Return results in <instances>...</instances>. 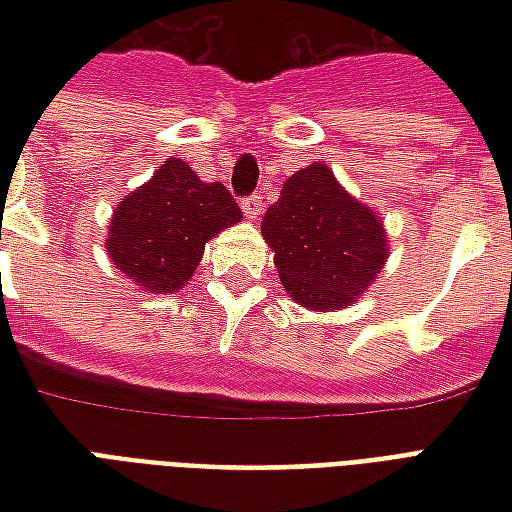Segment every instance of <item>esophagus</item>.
Returning a JSON list of instances; mask_svg holds the SVG:
<instances>
[{"instance_id": "34e87169", "label": "esophagus", "mask_w": 512, "mask_h": 512, "mask_svg": "<svg viewBox=\"0 0 512 512\" xmlns=\"http://www.w3.org/2000/svg\"><path fill=\"white\" fill-rule=\"evenodd\" d=\"M241 208H244L246 219H257L263 213V197L260 194H249V197L241 200Z\"/></svg>"}]
</instances>
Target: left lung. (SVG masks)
<instances>
[{
  "instance_id": "1",
  "label": "left lung",
  "mask_w": 512,
  "mask_h": 512,
  "mask_svg": "<svg viewBox=\"0 0 512 512\" xmlns=\"http://www.w3.org/2000/svg\"><path fill=\"white\" fill-rule=\"evenodd\" d=\"M260 230L285 290L310 310L348 307L376 282L389 255L376 213L356 202L326 164L290 175Z\"/></svg>"
}]
</instances>
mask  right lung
I'll use <instances>...</instances> for the list:
<instances>
[{
    "label": "right lung",
    "mask_w": 512,
    "mask_h": 512,
    "mask_svg": "<svg viewBox=\"0 0 512 512\" xmlns=\"http://www.w3.org/2000/svg\"><path fill=\"white\" fill-rule=\"evenodd\" d=\"M241 219L244 213L222 183H205L186 161L169 158L117 205L106 249L139 288L172 293L189 282L213 235Z\"/></svg>",
    "instance_id": "add662e5"
}]
</instances>
